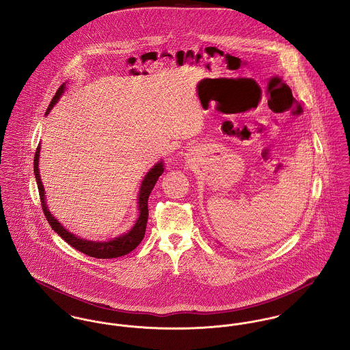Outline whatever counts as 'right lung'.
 Returning a JSON list of instances; mask_svg holds the SVG:
<instances>
[{"instance_id":"add662e5","label":"right lung","mask_w":350,"mask_h":350,"mask_svg":"<svg viewBox=\"0 0 350 350\" xmlns=\"http://www.w3.org/2000/svg\"><path fill=\"white\" fill-rule=\"evenodd\" d=\"M63 85L58 88V91L55 92L53 100L49 104V108L46 111V115L51 111V108L54 107V104L58 102L59 96L62 95ZM40 145L37 146L36 150V156H34V174H36V180L38 184V190H40V198H41L42 210L43 214L49 222V225L53 227V230L63 238V241H66L71 247H74L75 250L81 251L83 254L96 258V259H111V258H119L129 254L131 251H133L136 247L140 245V242L143 241L145 235V228H146V222H148V198L149 194L153 189L154 184L157 183L159 177L164 173V165L163 161H160L159 164L154 165L150 172L145 176L144 181L142 184L140 189V194H139V210H140V215L139 219L136 221L135 226L132 227L131 231H128L126 234H124L122 237L115 238L113 241L109 242H91V241H84L78 237H75L74 234L68 232L64 227L50 214V211L47 210V206L44 202V190L42 186L41 177H40V170H38V157H40Z\"/></svg>"}]
</instances>
